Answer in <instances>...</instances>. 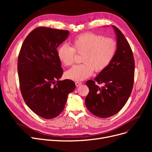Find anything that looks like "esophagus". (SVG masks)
I'll return each instance as SVG.
<instances>
[{
	"label": "esophagus",
	"instance_id": "34e87169",
	"mask_svg": "<svg viewBox=\"0 0 152 152\" xmlns=\"http://www.w3.org/2000/svg\"><path fill=\"white\" fill-rule=\"evenodd\" d=\"M75 84H76V86L77 87H78V86H79L80 85H81L82 83H80V82H76V83H75Z\"/></svg>",
	"mask_w": 152,
	"mask_h": 152
}]
</instances>
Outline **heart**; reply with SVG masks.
Wrapping results in <instances>:
<instances>
[{"instance_id": "heart-1", "label": "heart", "mask_w": 152, "mask_h": 152, "mask_svg": "<svg viewBox=\"0 0 152 152\" xmlns=\"http://www.w3.org/2000/svg\"><path fill=\"white\" fill-rule=\"evenodd\" d=\"M117 50V43L110 37L93 33H87L76 37L72 47L64 44L57 50V57L64 66H71L76 53L82 55L81 65L73 66L65 73L67 79L82 81L89 77L94 70L99 73L104 70L113 60Z\"/></svg>"}]
</instances>
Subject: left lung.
Masks as SVG:
<instances>
[{"instance_id":"8db88e82","label":"left lung","mask_w":152,"mask_h":152,"mask_svg":"<svg viewBox=\"0 0 152 152\" xmlns=\"http://www.w3.org/2000/svg\"><path fill=\"white\" fill-rule=\"evenodd\" d=\"M112 26L117 39L115 57L94 81L86 82L89 92L85 99L86 106L93 115L103 118L113 116L123 108L131 94L134 80L135 62L130 45L121 31Z\"/></svg>"}]
</instances>
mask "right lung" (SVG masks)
Here are the masks:
<instances>
[{"instance_id":"right-lung-1","label":"right lung","mask_w":152,"mask_h":152,"mask_svg":"<svg viewBox=\"0 0 152 152\" xmlns=\"http://www.w3.org/2000/svg\"><path fill=\"white\" fill-rule=\"evenodd\" d=\"M67 30L39 27L24 41L18 55V72L22 97L28 107L45 119L58 116L68 95L76 86L63 75L57 47L68 36Z\"/></svg>"}]
</instances>
